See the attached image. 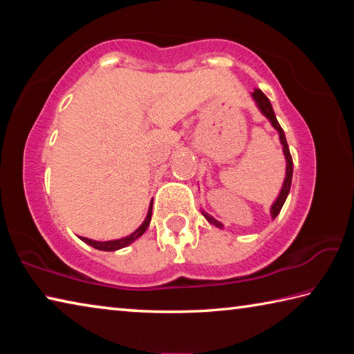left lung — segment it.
Returning <instances> with one entry per match:
<instances>
[{
	"mask_svg": "<svg viewBox=\"0 0 354 354\" xmlns=\"http://www.w3.org/2000/svg\"><path fill=\"white\" fill-rule=\"evenodd\" d=\"M251 95H253V98H254V101H256L257 107H259V109H261V112H262L263 115H266L268 120H270L272 127L279 133V140H281V143H283V151H284L286 162H287V167H286V179H284L283 189H281L279 196L277 198V201L273 203V206H272V209H270L272 217L274 218V217H277V215L279 214L281 207H283L284 201H286V198H287V195H289V192H290L292 173H293V162H292V156H290V151H289V145H287L284 131H283V128L279 127L277 117H274V112H273V107H272V104H270V101H268V98L266 97V95L262 93V91H259V88H256V91H254L253 93H251ZM203 215H205V217L207 218V221H211V223H212L214 226L223 227V225H221L220 221H217L215 218H212L211 215H207V214H205V212H203Z\"/></svg>",
	"mask_w": 354,
	"mask_h": 354,
	"instance_id": "8db88e82",
	"label": "left lung"
}]
</instances>
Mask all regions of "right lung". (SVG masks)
<instances>
[{
    "instance_id": "add662e5",
    "label": "right lung",
    "mask_w": 354,
    "mask_h": 354,
    "mask_svg": "<svg viewBox=\"0 0 354 354\" xmlns=\"http://www.w3.org/2000/svg\"><path fill=\"white\" fill-rule=\"evenodd\" d=\"M151 211H153V201H151V206H149V209H148V214H147L145 221H143V223L139 227H137V230L133 232V234L128 236V237L118 239V241H107V242H97V241H92V239L81 237V241L88 243L93 248L101 250V251H115V250L128 247L129 243H133L136 239H139L143 234V232L147 231V227L149 226V220H151Z\"/></svg>"
}]
</instances>
